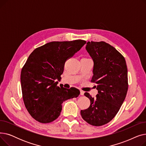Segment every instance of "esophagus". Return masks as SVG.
<instances>
[{
    "label": "esophagus",
    "instance_id": "obj_1",
    "mask_svg": "<svg viewBox=\"0 0 146 146\" xmlns=\"http://www.w3.org/2000/svg\"><path fill=\"white\" fill-rule=\"evenodd\" d=\"M80 95H84V94H85V92L84 91H83V90H80Z\"/></svg>",
    "mask_w": 146,
    "mask_h": 146
}]
</instances>
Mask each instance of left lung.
Here are the masks:
<instances>
[{"label": "left lung", "mask_w": 146, "mask_h": 146, "mask_svg": "<svg viewBox=\"0 0 146 146\" xmlns=\"http://www.w3.org/2000/svg\"><path fill=\"white\" fill-rule=\"evenodd\" d=\"M86 50L94 61L93 76L98 94L92 98L89 108L81 110L82 118L94 126H101L111 121L120 109L128 90L126 61L115 48L104 41H88Z\"/></svg>", "instance_id": "8db88e82"}]
</instances>
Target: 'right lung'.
Instances as JSON below:
<instances>
[{"label":"right lung","instance_id":"1","mask_svg":"<svg viewBox=\"0 0 146 146\" xmlns=\"http://www.w3.org/2000/svg\"><path fill=\"white\" fill-rule=\"evenodd\" d=\"M86 41H52L35 49L22 68L21 83L23 100L28 112L41 123L56 119L62 104L77 98L80 91L57 86L65 61L79 51Z\"/></svg>","mask_w":146,"mask_h":146}]
</instances>
